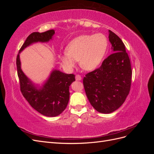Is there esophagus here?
I'll use <instances>...</instances> for the list:
<instances>
[{
  "label": "esophagus",
  "instance_id": "1",
  "mask_svg": "<svg viewBox=\"0 0 154 154\" xmlns=\"http://www.w3.org/2000/svg\"><path fill=\"white\" fill-rule=\"evenodd\" d=\"M82 80V77L80 75V74H77V75L76 76V81H80Z\"/></svg>",
  "mask_w": 154,
  "mask_h": 154
}]
</instances>
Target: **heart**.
<instances>
[{
  "label": "heart",
  "mask_w": 154,
  "mask_h": 154,
  "mask_svg": "<svg viewBox=\"0 0 154 154\" xmlns=\"http://www.w3.org/2000/svg\"><path fill=\"white\" fill-rule=\"evenodd\" d=\"M108 47V40L102 33L82 35L74 38L67 46V52L60 59L65 67L72 69L77 60L87 71H92L100 66Z\"/></svg>",
  "instance_id": "obj_1"
}]
</instances>
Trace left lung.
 <instances>
[{"mask_svg":"<svg viewBox=\"0 0 154 154\" xmlns=\"http://www.w3.org/2000/svg\"><path fill=\"white\" fill-rule=\"evenodd\" d=\"M109 32L112 53L98 69L87 73L83 80L91 105L103 114L113 112L122 105L132 82L131 64L125 44L114 32Z\"/></svg>","mask_w":154,"mask_h":154,"instance_id":"left-lung-1","label":"left lung"}]
</instances>
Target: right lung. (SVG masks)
I'll return each mask as SVG.
<instances>
[{"label": "right lung", "mask_w": 154, "mask_h": 154, "mask_svg": "<svg viewBox=\"0 0 154 154\" xmlns=\"http://www.w3.org/2000/svg\"><path fill=\"white\" fill-rule=\"evenodd\" d=\"M54 35L53 29L44 32H34L29 35L19 50L16 62L22 95L32 108L48 117L57 116L66 109L69 100V86L75 81V75L53 70L44 84L38 87L22 71L19 54L32 44L48 42Z\"/></svg>", "instance_id": "add662e5"}]
</instances>
